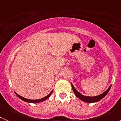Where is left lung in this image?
Masks as SVG:
<instances>
[{"label": "left lung", "mask_w": 121, "mask_h": 121, "mask_svg": "<svg viewBox=\"0 0 121 121\" xmlns=\"http://www.w3.org/2000/svg\"><path fill=\"white\" fill-rule=\"evenodd\" d=\"M71 86H72V89H73V91L74 92V93L75 94V96H76L77 98H78L80 99H81V101H84L85 102H87V103H93V102H98V101H100L101 99H102L104 97H105L106 96V95L108 93L109 91L110 90L111 87L112 85H111L109 86V87L104 92H103L101 94L99 95L95 96V97H88V96H85L81 94V93L78 92L76 89L75 88V87L74 86V85H73V84L71 83Z\"/></svg>", "instance_id": "obj_1"}]
</instances>
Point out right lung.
Returning a JSON list of instances; mask_svg holds the SVG:
<instances>
[{"label":"right lung","instance_id":"right-lung-1","mask_svg":"<svg viewBox=\"0 0 121 121\" xmlns=\"http://www.w3.org/2000/svg\"><path fill=\"white\" fill-rule=\"evenodd\" d=\"M53 90H52V91H51L50 93L49 94L47 95V96H46V97H44V98H41V99H30L25 98H24V97H22V96L19 95L17 94L16 92H15V94H16V95L17 96V97H19V98L23 100V101H25V102H30V103H39V102H43V101H45V100L47 99V98H49L50 96L51 95H52V92H53Z\"/></svg>","mask_w":121,"mask_h":121}]
</instances>
